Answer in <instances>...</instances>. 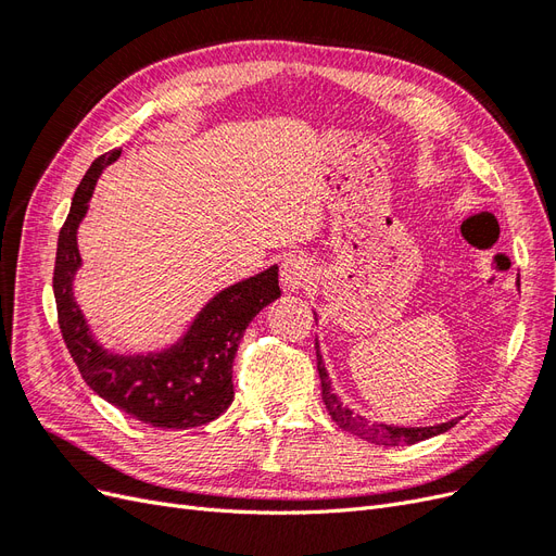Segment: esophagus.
<instances>
[{"label": "esophagus", "mask_w": 556, "mask_h": 556, "mask_svg": "<svg viewBox=\"0 0 556 556\" xmlns=\"http://www.w3.org/2000/svg\"><path fill=\"white\" fill-rule=\"evenodd\" d=\"M313 264L306 257H299L292 255L282 262L280 266V280H282V288L290 290V292H299V290H306L308 285L313 282Z\"/></svg>", "instance_id": "esophagus-1"}]
</instances>
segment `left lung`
<instances>
[{"instance_id":"left-lung-1","label":"left lung","mask_w":556,"mask_h":556,"mask_svg":"<svg viewBox=\"0 0 556 556\" xmlns=\"http://www.w3.org/2000/svg\"><path fill=\"white\" fill-rule=\"evenodd\" d=\"M315 352H317V374H319V382H323L325 408H327V413L331 415L336 425H339L343 431L357 435V439H364V441L376 443V445H415L419 441H427V439H431V435H439V433H443V431H447V429L457 425V419H452V422L435 425V427H422V429H419V427H413V429L387 427V425L371 422V419H366L357 413H352L350 408L343 406L339 396L331 392V382H329L327 371L323 366V357H319L317 343H315Z\"/></svg>"}]
</instances>
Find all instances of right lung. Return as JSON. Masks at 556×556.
<instances>
[{
  "label": "right lung",
  "mask_w": 556,
  "mask_h": 556,
  "mask_svg": "<svg viewBox=\"0 0 556 556\" xmlns=\"http://www.w3.org/2000/svg\"><path fill=\"white\" fill-rule=\"evenodd\" d=\"M117 157L121 150H111L92 162L60 229L53 292L62 339L83 380L115 408L160 429L201 427L220 417L233 401V357L252 317L280 296L278 266L213 296L190 331L160 355L123 357L99 348L72 292L74 274L80 266L76 229L88 211L99 174Z\"/></svg>",
  "instance_id": "1"
}]
</instances>
